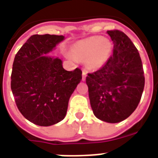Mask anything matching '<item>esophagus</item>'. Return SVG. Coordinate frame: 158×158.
Returning a JSON list of instances; mask_svg holds the SVG:
<instances>
[{
	"instance_id": "34e87169",
	"label": "esophagus",
	"mask_w": 158,
	"mask_h": 158,
	"mask_svg": "<svg viewBox=\"0 0 158 158\" xmlns=\"http://www.w3.org/2000/svg\"><path fill=\"white\" fill-rule=\"evenodd\" d=\"M87 74H88V73H87V71L83 70V78H82V80H83V81H84V80H85V78H86V76H87Z\"/></svg>"
}]
</instances>
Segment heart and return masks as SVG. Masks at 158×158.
I'll list each match as a JSON object with an SVG mask.
<instances>
[{
    "instance_id": "b5f03b06",
    "label": "heart",
    "mask_w": 158,
    "mask_h": 158,
    "mask_svg": "<svg viewBox=\"0 0 158 158\" xmlns=\"http://www.w3.org/2000/svg\"><path fill=\"white\" fill-rule=\"evenodd\" d=\"M70 50L75 59L85 61L88 70H97L108 62L112 54L113 45L106 38L91 36L75 42Z\"/></svg>"
}]
</instances>
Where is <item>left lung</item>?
Masks as SVG:
<instances>
[{
	"instance_id": "8db88e82",
	"label": "left lung",
	"mask_w": 158,
	"mask_h": 158,
	"mask_svg": "<svg viewBox=\"0 0 158 158\" xmlns=\"http://www.w3.org/2000/svg\"><path fill=\"white\" fill-rule=\"evenodd\" d=\"M113 55L100 70L88 74L86 83L93 114L101 121L117 123L127 118L141 99L144 75L141 58L130 38L108 31Z\"/></svg>"
}]
</instances>
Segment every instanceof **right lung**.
<instances>
[{"mask_svg": "<svg viewBox=\"0 0 158 158\" xmlns=\"http://www.w3.org/2000/svg\"><path fill=\"white\" fill-rule=\"evenodd\" d=\"M64 40L63 35H33L15 55L11 90L20 113L35 125L48 127L63 120L82 79L80 69L67 71L59 57L47 55Z\"/></svg>", "mask_w": 158, "mask_h": 158, "instance_id": "1", "label": "right lung"}]
</instances>
